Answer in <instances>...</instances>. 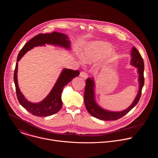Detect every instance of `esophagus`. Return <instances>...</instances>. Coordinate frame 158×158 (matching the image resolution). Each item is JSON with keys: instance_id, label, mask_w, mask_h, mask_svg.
<instances>
[{"instance_id": "34e87169", "label": "esophagus", "mask_w": 158, "mask_h": 158, "mask_svg": "<svg viewBox=\"0 0 158 158\" xmlns=\"http://www.w3.org/2000/svg\"><path fill=\"white\" fill-rule=\"evenodd\" d=\"M80 76L81 77H83V78H86L88 77V73H87L86 72H84V71H81V72H80Z\"/></svg>"}]
</instances>
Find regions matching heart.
Wrapping results in <instances>:
<instances>
[{
  "instance_id": "1",
  "label": "heart",
  "mask_w": 158,
  "mask_h": 158,
  "mask_svg": "<svg viewBox=\"0 0 158 158\" xmlns=\"http://www.w3.org/2000/svg\"><path fill=\"white\" fill-rule=\"evenodd\" d=\"M111 49L110 45L105 43H91L83 48L81 53V58L85 63H92L103 57L107 54Z\"/></svg>"
}]
</instances>
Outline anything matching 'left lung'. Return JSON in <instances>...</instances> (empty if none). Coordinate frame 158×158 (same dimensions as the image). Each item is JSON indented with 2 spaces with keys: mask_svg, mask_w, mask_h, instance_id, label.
Segmentation results:
<instances>
[{
  "mask_svg": "<svg viewBox=\"0 0 158 158\" xmlns=\"http://www.w3.org/2000/svg\"><path fill=\"white\" fill-rule=\"evenodd\" d=\"M131 64L138 68L139 74V90L133 104L127 110L121 112H111L104 110L101 108L95 102L94 99V82L93 79L88 78L86 81V86L84 92V101L85 106L91 115L102 120H117L128 112H130L138 103L142 94V89L144 85V63L142 56L135 47H133L131 50Z\"/></svg>",
  "mask_w": 158,
  "mask_h": 158,
  "instance_id": "8db88e82",
  "label": "left lung"
}]
</instances>
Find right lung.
I'll return each instance as SVG.
<instances>
[{
    "mask_svg": "<svg viewBox=\"0 0 158 158\" xmlns=\"http://www.w3.org/2000/svg\"><path fill=\"white\" fill-rule=\"evenodd\" d=\"M68 40V36L61 33L53 32L50 34L40 33L28 41L19 53L14 72V81L16 87V95L19 103L26 109L27 111L34 115L45 117L58 113L61 110L63 105L61 93L64 87L73 78L78 76L80 75V72L78 70H73L72 69H64L61 72L52 90L45 99L40 103H33L25 98L19 88L17 78L18 61L28 50H30L36 46L48 44L58 45L66 48H69L70 42Z\"/></svg>",
    "mask_w": 158,
    "mask_h": 158,
    "instance_id": "1",
    "label": "right lung"
}]
</instances>
